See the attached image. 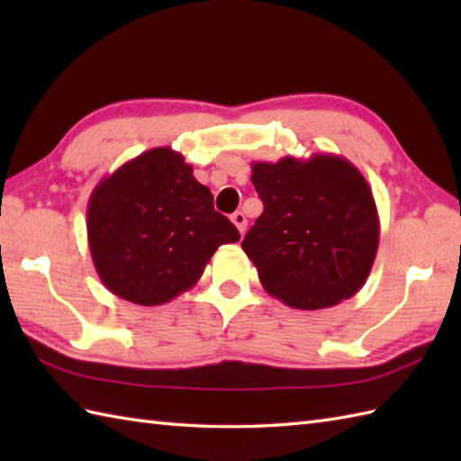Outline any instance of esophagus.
Returning <instances> with one entry per match:
<instances>
[{"mask_svg": "<svg viewBox=\"0 0 461 461\" xmlns=\"http://www.w3.org/2000/svg\"><path fill=\"white\" fill-rule=\"evenodd\" d=\"M231 221L236 223V228L240 230V233H246L248 230V220H246V213L243 212H236L231 215Z\"/></svg>", "mask_w": 461, "mask_h": 461, "instance_id": "esophagus-1", "label": "esophagus"}]
</instances>
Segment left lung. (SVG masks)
Listing matches in <instances>:
<instances>
[{
  "label": "left lung",
  "instance_id": "left-lung-1",
  "mask_svg": "<svg viewBox=\"0 0 461 461\" xmlns=\"http://www.w3.org/2000/svg\"><path fill=\"white\" fill-rule=\"evenodd\" d=\"M263 213L243 238L263 289L285 305L317 311L357 295L375 263L380 220L355 164L335 154L253 162Z\"/></svg>",
  "mask_w": 461,
  "mask_h": 461
}]
</instances>
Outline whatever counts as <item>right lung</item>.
Here are the masks:
<instances>
[{"label":"right lung","mask_w":461,"mask_h":461,"mask_svg":"<svg viewBox=\"0 0 461 461\" xmlns=\"http://www.w3.org/2000/svg\"><path fill=\"white\" fill-rule=\"evenodd\" d=\"M86 238L103 285L154 307L192 289L240 231L213 210L208 185L168 146L146 150L104 176L86 205Z\"/></svg>","instance_id":"1"}]
</instances>
